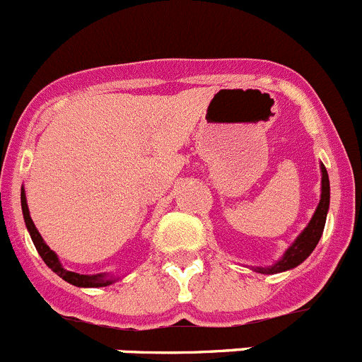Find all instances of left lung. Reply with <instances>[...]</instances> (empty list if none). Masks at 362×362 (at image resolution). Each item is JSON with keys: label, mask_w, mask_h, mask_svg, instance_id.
<instances>
[{"label": "left lung", "mask_w": 362, "mask_h": 362, "mask_svg": "<svg viewBox=\"0 0 362 362\" xmlns=\"http://www.w3.org/2000/svg\"><path fill=\"white\" fill-rule=\"evenodd\" d=\"M329 204H330L329 173H327L325 165L322 164V200H320L318 209H316V212H314L313 219H310L309 225L305 227V230L296 238V241L289 246L288 252L284 253V257L280 259L276 264L269 266V268H257V272L264 273V275H273V273H280V272H286V269L296 268L300 262L305 261L310 253H313V250L316 248L320 238H322L323 228H325Z\"/></svg>", "instance_id": "8db88e82"}]
</instances>
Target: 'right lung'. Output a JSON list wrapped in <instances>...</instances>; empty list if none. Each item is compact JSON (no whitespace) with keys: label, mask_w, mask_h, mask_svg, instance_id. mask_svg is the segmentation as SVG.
Here are the masks:
<instances>
[{"label":"right lung","mask_w":362,"mask_h":362,"mask_svg":"<svg viewBox=\"0 0 362 362\" xmlns=\"http://www.w3.org/2000/svg\"><path fill=\"white\" fill-rule=\"evenodd\" d=\"M21 207H23V216H25L26 228H28L30 235H32V241H33V245H35L37 252H39V255L42 257V261L46 262V266H48V268H52L57 275L62 276L66 282L73 284V286H78V288H103V286H110L112 282H116V279L110 275H107V273H103V275H101V273H98V275H80V273L67 272V269H64L62 264L59 262L57 253L42 241L39 230H37L35 225H33V221H32V218H30V211H28V205H26L25 191H21Z\"/></svg>","instance_id":"obj_1"}]
</instances>
